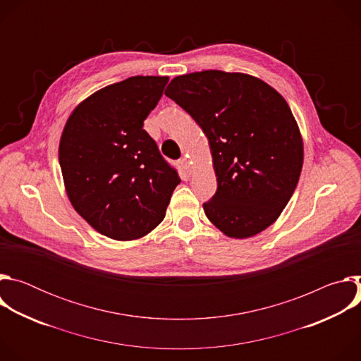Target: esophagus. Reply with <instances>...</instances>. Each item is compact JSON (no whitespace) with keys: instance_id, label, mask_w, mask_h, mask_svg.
Segmentation results:
<instances>
[{"instance_id":"34e87169","label":"esophagus","mask_w":361,"mask_h":361,"mask_svg":"<svg viewBox=\"0 0 361 361\" xmlns=\"http://www.w3.org/2000/svg\"><path fill=\"white\" fill-rule=\"evenodd\" d=\"M180 164H181L183 170H184L187 174H191V163H190V159L183 157V159L180 160Z\"/></svg>"}]
</instances>
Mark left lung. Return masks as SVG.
<instances>
[{
    "instance_id": "obj_1",
    "label": "left lung",
    "mask_w": 361,
    "mask_h": 361,
    "mask_svg": "<svg viewBox=\"0 0 361 361\" xmlns=\"http://www.w3.org/2000/svg\"><path fill=\"white\" fill-rule=\"evenodd\" d=\"M209 138L217 191L202 207L226 235L247 238L271 226L302 167V138L287 101L243 73L178 75L166 88Z\"/></svg>"
}]
</instances>
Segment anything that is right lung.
<instances>
[{
	"label": "right lung",
	"mask_w": 361,
	"mask_h": 361,
	"mask_svg": "<svg viewBox=\"0 0 361 361\" xmlns=\"http://www.w3.org/2000/svg\"><path fill=\"white\" fill-rule=\"evenodd\" d=\"M169 77L135 75L107 85L75 107L59 157L74 210L98 233L135 240L156 228L180 177L142 128Z\"/></svg>",
	"instance_id": "1"
}]
</instances>
